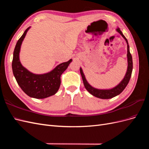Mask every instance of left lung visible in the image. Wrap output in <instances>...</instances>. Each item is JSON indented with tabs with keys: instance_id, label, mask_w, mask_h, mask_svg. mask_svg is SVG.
Segmentation results:
<instances>
[{
	"instance_id": "obj_1",
	"label": "left lung",
	"mask_w": 149,
	"mask_h": 149,
	"mask_svg": "<svg viewBox=\"0 0 149 149\" xmlns=\"http://www.w3.org/2000/svg\"><path fill=\"white\" fill-rule=\"evenodd\" d=\"M116 31H118L119 33H120L122 37L124 38L126 43H127V69L123 79L116 86L112 88L111 89H97L93 87L91 84H89L86 79V77L82 68H80V73H81V75L82 76L83 81L85 88L86 89L87 91L90 94H91L93 96L100 99H104V100H106V99H111L119 95V94H120L124 91V89L125 88V87L127 86V85L129 83V81L130 79V77H131L132 68H133V63H132V57L129 50V45L127 42V40L125 37V36L123 35V32L120 31L119 28H117Z\"/></svg>"
}]
</instances>
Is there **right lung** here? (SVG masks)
Returning <instances> with one entry per match:
<instances>
[{
    "label": "right lung",
    "mask_w": 149,
    "mask_h": 149,
    "mask_svg": "<svg viewBox=\"0 0 149 149\" xmlns=\"http://www.w3.org/2000/svg\"><path fill=\"white\" fill-rule=\"evenodd\" d=\"M30 26L26 29L18 40L12 60V71L18 84L23 91L31 97L44 99L55 94L61 84V75L67 69L72 59L57 65L51 71L44 74H34L22 66L19 54L22 42Z\"/></svg>",
    "instance_id": "add662e5"
}]
</instances>
